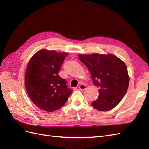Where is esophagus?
I'll return each mask as SVG.
<instances>
[{"label": "esophagus", "mask_w": 149, "mask_h": 149, "mask_svg": "<svg viewBox=\"0 0 149 149\" xmlns=\"http://www.w3.org/2000/svg\"><path fill=\"white\" fill-rule=\"evenodd\" d=\"M79 89H80L81 90H82V91H84V90H85L86 89V85L84 84H80V86H79Z\"/></svg>", "instance_id": "esophagus-1"}]
</instances>
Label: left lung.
<instances>
[{
    "mask_svg": "<svg viewBox=\"0 0 149 149\" xmlns=\"http://www.w3.org/2000/svg\"><path fill=\"white\" fill-rule=\"evenodd\" d=\"M88 68L93 84L99 88V97L92 102L98 111H107L120 102L127 91L129 77L124 62L112 54L79 55Z\"/></svg>",
    "mask_w": 149,
    "mask_h": 149,
    "instance_id": "left-lung-1",
    "label": "left lung"
}]
</instances>
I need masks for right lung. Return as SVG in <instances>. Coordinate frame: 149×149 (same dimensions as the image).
<instances>
[{"label": "right lung", "instance_id": "obj_1", "mask_svg": "<svg viewBox=\"0 0 149 149\" xmlns=\"http://www.w3.org/2000/svg\"><path fill=\"white\" fill-rule=\"evenodd\" d=\"M68 53L41 49L30 58L25 83L31 100L40 109L54 112L65 105L73 90L58 74Z\"/></svg>", "mask_w": 149, "mask_h": 149}]
</instances>
